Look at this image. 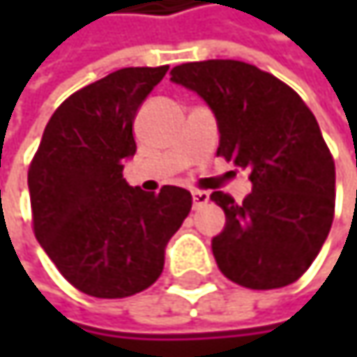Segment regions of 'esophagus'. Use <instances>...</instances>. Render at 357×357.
Segmentation results:
<instances>
[{
	"label": "esophagus",
	"mask_w": 357,
	"mask_h": 357,
	"mask_svg": "<svg viewBox=\"0 0 357 357\" xmlns=\"http://www.w3.org/2000/svg\"><path fill=\"white\" fill-rule=\"evenodd\" d=\"M192 200H194V208H200V206H204V204L211 200V196H208V192L194 190V192H192Z\"/></svg>",
	"instance_id": "1"
}]
</instances>
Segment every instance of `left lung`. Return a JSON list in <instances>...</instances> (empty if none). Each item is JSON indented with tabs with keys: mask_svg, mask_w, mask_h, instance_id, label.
I'll return each mask as SVG.
<instances>
[{
	"mask_svg": "<svg viewBox=\"0 0 357 357\" xmlns=\"http://www.w3.org/2000/svg\"><path fill=\"white\" fill-rule=\"evenodd\" d=\"M172 80L213 109L217 155L250 172L252 192L242 202L211 194L225 211V229L213 238L219 271L248 289L298 281L335 217V161L314 113L291 86L246 61L181 63Z\"/></svg>",
	"mask_w": 357,
	"mask_h": 357,
	"instance_id": "obj_1",
	"label": "left lung"
}]
</instances>
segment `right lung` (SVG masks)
Masks as SVG:
<instances>
[{"mask_svg":"<svg viewBox=\"0 0 357 357\" xmlns=\"http://www.w3.org/2000/svg\"><path fill=\"white\" fill-rule=\"evenodd\" d=\"M169 66L123 68L70 95L51 115L29 167L36 240L57 271L93 298L151 287L192 208L178 185L159 194L121 176L136 153L134 117Z\"/></svg>","mask_w":357,"mask_h":357,"instance_id":"obj_1","label":"right lung"}]
</instances>
